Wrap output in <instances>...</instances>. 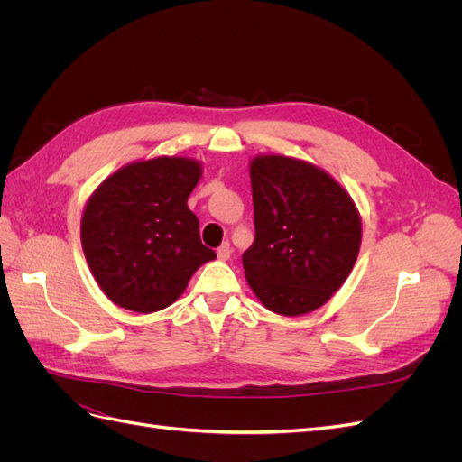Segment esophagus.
Here are the masks:
<instances>
[{
  "label": "esophagus",
  "instance_id": "1",
  "mask_svg": "<svg viewBox=\"0 0 462 462\" xmlns=\"http://www.w3.org/2000/svg\"><path fill=\"white\" fill-rule=\"evenodd\" d=\"M231 256V245L229 243H223L219 248H217V258L221 262H227Z\"/></svg>",
  "mask_w": 462,
  "mask_h": 462
}]
</instances>
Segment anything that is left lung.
I'll use <instances>...</instances> for the list:
<instances>
[{"instance_id": "1", "label": "left lung", "mask_w": 462, "mask_h": 462, "mask_svg": "<svg viewBox=\"0 0 462 462\" xmlns=\"http://www.w3.org/2000/svg\"><path fill=\"white\" fill-rule=\"evenodd\" d=\"M248 167L256 239L243 254L246 282L268 310L309 314L355 268L362 241L358 208L310 162L260 153Z\"/></svg>"}]
</instances>
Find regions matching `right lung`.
I'll return each instance as SVG.
<instances>
[{
  "label": "right lung",
  "instance_id": "1",
  "mask_svg": "<svg viewBox=\"0 0 462 462\" xmlns=\"http://www.w3.org/2000/svg\"><path fill=\"white\" fill-rule=\"evenodd\" d=\"M200 177L199 160L156 156L123 165L90 194L80 219L82 253L111 302L138 314L163 310L216 258L187 206Z\"/></svg>",
  "mask_w": 462,
  "mask_h": 462
}]
</instances>
